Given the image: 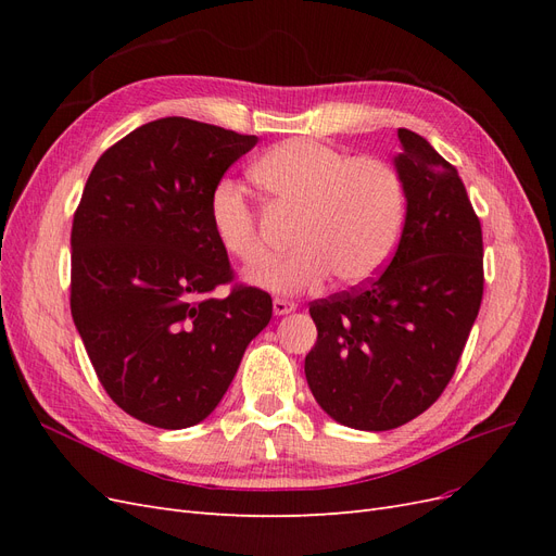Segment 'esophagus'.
I'll use <instances>...</instances> for the list:
<instances>
[{
  "label": "esophagus",
  "mask_w": 556,
  "mask_h": 556,
  "mask_svg": "<svg viewBox=\"0 0 556 556\" xmlns=\"http://www.w3.org/2000/svg\"><path fill=\"white\" fill-rule=\"evenodd\" d=\"M296 308V304L294 301H288V299H274V313L276 315H288V313H292Z\"/></svg>",
  "instance_id": "34e87169"
}]
</instances>
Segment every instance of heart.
<instances>
[{"label":"heart","mask_w":556,"mask_h":556,"mask_svg":"<svg viewBox=\"0 0 556 556\" xmlns=\"http://www.w3.org/2000/svg\"><path fill=\"white\" fill-rule=\"evenodd\" d=\"M250 180L268 208L294 213V250L248 274L260 288L294 294L317 288L331 274L345 285L362 282L390 257L403 220V185L384 160L348 157L333 146L292 139L260 155L250 166ZM208 215L229 257L243 266L268 257L257 215L239 185H217Z\"/></svg>","instance_id":"obj_1"}]
</instances>
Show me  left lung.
Wrapping results in <instances>:
<instances>
[{
	"label": "left lung",
	"instance_id": "1",
	"mask_svg": "<svg viewBox=\"0 0 556 556\" xmlns=\"http://www.w3.org/2000/svg\"><path fill=\"white\" fill-rule=\"evenodd\" d=\"M406 223L376 278L311 304L306 380L352 429L390 431L422 415L457 371L482 290V227L464 182L427 139L399 129Z\"/></svg>",
	"mask_w": 556,
	"mask_h": 556
}]
</instances>
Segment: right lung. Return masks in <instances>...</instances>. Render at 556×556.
I'll return each mask as SVG.
<instances>
[{
	"label": "right lung",
	"mask_w": 556,
	"mask_h": 556,
	"mask_svg": "<svg viewBox=\"0 0 556 556\" xmlns=\"http://www.w3.org/2000/svg\"><path fill=\"white\" fill-rule=\"evenodd\" d=\"M257 143L190 117H160L97 160L72 225V317L94 374L127 415L160 429L208 417L271 296L233 280L208 204Z\"/></svg>",
	"instance_id": "add662e5"
}]
</instances>
